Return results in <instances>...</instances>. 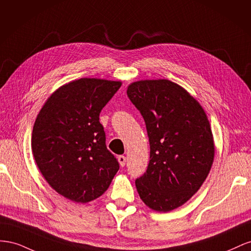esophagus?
<instances>
[{"instance_id":"34e87169","label":"esophagus","mask_w":251,"mask_h":251,"mask_svg":"<svg viewBox=\"0 0 251 251\" xmlns=\"http://www.w3.org/2000/svg\"><path fill=\"white\" fill-rule=\"evenodd\" d=\"M118 160H119V163H120L121 167H124V166H125V164H126V156H124V155H120V156L118 157Z\"/></svg>"}]
</instances>
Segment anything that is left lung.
Masks as SVG:
<instances>
[{
    "label": "left lung",
    "instance_id": "left-lung-1",
    "mask_svg": "<svg viewBox=\"0 0 251 251\" xmlns=\"http://www.w3.org/2000/svg\"><path fill=\"white\" fill-rule=\"evenodd\" d=\"M127 96L144 118L150 145L146 173L135 180L143 202L167 212L201 188L214 159L208 118L182 86L166 78L131 83Z\"/></svg>",
    "mask_w": 251,
    "mask_h": 251
}]
</instances>
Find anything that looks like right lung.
Here are the masks:
<instances>
[{
    "mask_svg": "<svg viewBox=\"0 0 251 251\" xmlns=\"http://www.w3.org/2000/svg\"><path fill=\"white\" fill-rule=\"evenodd\" d=\"M121 85L97 77L71 81L47 99L35 119L34 161L50 187L70 201H94L118 173L99 116Z\"/></svg>",
    "mask_w": 251,
    "mask_h": 251,
    "instance_id": "obj_1",
    "label": "right lung"
}]
</instances>
